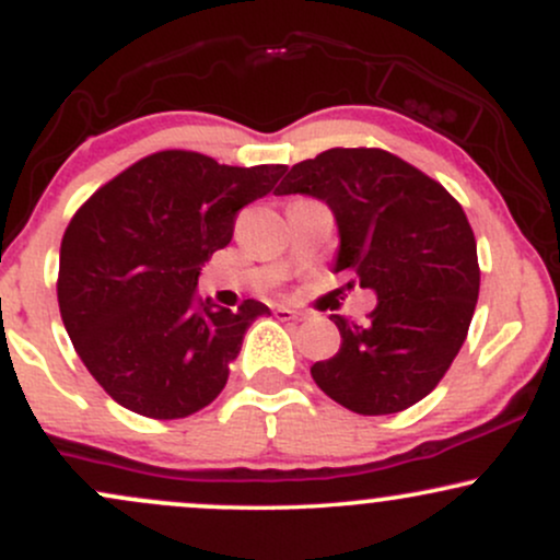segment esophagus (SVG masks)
I'll return each instance as SVG.
<instances>
[{
    "label": "esophagus",
    "mask_w": 560,
    "mask_h": 560,
    "mask_svg": "<svg viewBox=\"0 0 560 560\" xmlns=\"http://www.w3.org/2000/svg\"><path fill=\"white\" fill-rule=\"evenodd\" d=\"M273 316L279 318V320H300V318H302L300 313L289 311V307H276V311H273Z\"/></svg>",
    "instance_id": "1"
}]
</instances>
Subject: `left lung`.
<instances>
[{"label":"left lung","instance_id":"left-lung-1","mask_svg":"<svg viewBox=\"0 0 560 560\" xmlns=\"http://www.w3.org/2000/svg\"><path fill=\"white\" fill-rule=\"evenodd\" d=\"M324 199L339 226L334 271L374 289L369 320L331 316L339 352L311 365L334 402L361 416L410 408L432 392L466 342L479 298L471 223L450 191L376 147H334L302 160L276 195Z\"/></svg>","mask_w":560,"mask_h":560}]
</instances>
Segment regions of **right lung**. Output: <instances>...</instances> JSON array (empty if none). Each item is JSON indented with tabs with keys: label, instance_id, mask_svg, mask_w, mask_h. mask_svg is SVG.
Segmentation results:
<instances>
[{
	"label": "right lung",
	"instance_id": "add662e5",
	"mask_svg": "<svg viewBox=\"0 0 560 560\" xmlns=\"http://www.w3.org/2000/svg\"><path fill=\"white\" fill-rule=\"evenodd\" d=\"M284 171L163 150L75 210L62 234L57 302L75 352L115 402L171 421L221 395L244 331L271 311L258 300L215 307L197 294V276L231 242L236 213Z\"/></svg>",
	"mask_w": 560,
	"mask_h": 560
}]
</instances>
